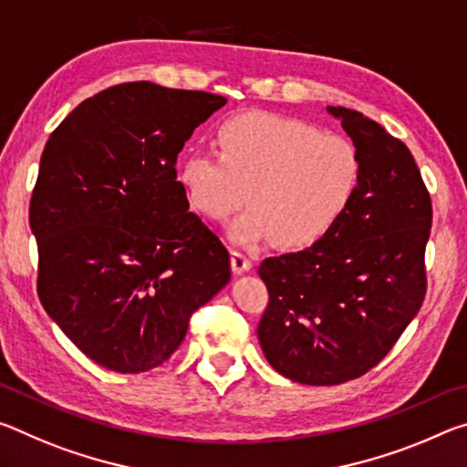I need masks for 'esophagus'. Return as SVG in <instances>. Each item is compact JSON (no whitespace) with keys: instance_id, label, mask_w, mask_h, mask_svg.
<instances>
[{"instance_id":"34e87169","label":"esophagus","mask_w":467,"mask_h":467,"mask_svg":"<svg viewBox=\"0 0 467 467\" xmlns=\"http://www.w3.org/2000/svg\"><path fill=\"white\" fill-rule=\"evenodd\" d=\"M231 265L234 274H243L251 270V259L241 251H231Z\"/></svg>"}]
</instances>
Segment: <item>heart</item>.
Listing matches in <instances>:
<instances>
[{
	"mask_svg": "<svg viewBox=\"0 0 467 467\" xmlns=\"http://www.w3.org/2000/svg\"><path fill=\"white\" fill-rule=\"evenodd\" d=\"M218 154L185 156L179 181L193 208L226 220L253 208L231 234L239 243L274 236L288 249L311 247L344 218L362 179L357 146L313 123L270 113L231 117L216 131Z\"/></svg>",
	"mask_w": 467,
	"mask_h": 467,
	"instance_id": "1",
	"label": "heart"
}]
</instances>
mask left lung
Listing matches in <instances>:
<instances>
[{
  "label": "left lung",
  "instance_id": "obj_1",
  "mask_svg": "<svg viewBox=\"0 0 467 467\" xmlns=\"http://www.w3.org/2000/svg\"><path fill=\"white\" fill-rule=\"evenodd\" d=\"M362 158L358 193L334 231L257 267L259 344L280 375L337 385L381 362L426 296L432 202L404 141L358 110L327 107Z\"/></svg>",
  "mask_w": 467,
  "mask_h": 467
}]
</instances>
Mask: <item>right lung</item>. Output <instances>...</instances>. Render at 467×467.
I'll return each instance as SVG.
<instances>
[{
    "label": "right lung",
    "instance_id": "add662e5",
    "mask_svg": "<svg viewBox=\"0 0 467 467\" xmlns=\"http://www.w3.org/2000/svg\"><path fill=\"white\" fill-rule=\"evenodd\" d=\"M224 105L218 94L125 82L80 102L47 141L30 197L36 292L100 367H161L231 280V255L189 212L175 169L193 130Z\"/></svg>",
    "mask_w": 467,
    "mask_h": 467
}]
</instances>
